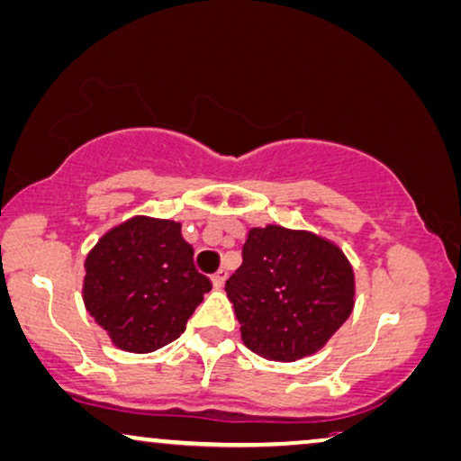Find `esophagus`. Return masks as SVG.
Listing matches in <instances>:
<instances>
[{
	"instance_id": "obj_1",
	"label": "esophagus",
	"mask_w": 461,
	"mask_h": 461,
	"mask_svg": "<svg viewBox=\"0 0 461 461\" xmlns=\"http://www.w3.org/2000/svg\"><path fill=\"white\" fill-rule=\"evenodd\" d=\"M225 280H228V271H223V269H219L217 274L211 276V282H212V286H215V288H221Z\"/></svg>"
}]
</instances>
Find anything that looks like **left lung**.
Instances as JSON below:
<instances>
[{
	"mask_svg": "<svg viewBox=\"0 0 461 461\" xmlns=\"http://www.w3.org/2000/svg\"><path fill=\"white\" fill-rule=\"evenodd\" d=\"M225 293L244 345L274 361L313 355L351 315L355 276L339 246L282 225L252 228Z\"/></svg>",
	"mask_w": 461,
	"mask_h": 461,
	"instance_id": "obj_1",
	"label": "left lung"
}]
</instances>
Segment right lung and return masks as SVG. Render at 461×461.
<instances>
[{
	"label": "right lung",
	"instance_id": "add662e5",
	"mask_svg": "<svg viewBox=\"0 0 461 461\" xmlns=\"http://www.w3.org/2000/svg\"><path fill=\"white\" fill-rule=\"evenodd\" d=\"M211 288L171 219L131 217L104 233L86 258V309L129 353L173 342Z\"/></svg>",
	"mask_w": 461,
	"mask_h": 461
}]
</instances>
